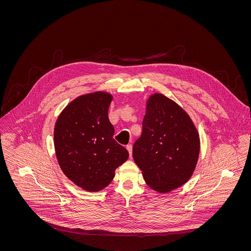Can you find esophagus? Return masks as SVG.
<instances>
[{"mask_svg":"<svg viewBox=\"0 0 251 251\" xmlns=\"http://www.w3.org/2000/svg\"><path fill=\"white\" fill-rule=\"evenodd\" d=\"M126 149H127V151H129V154H130V157H131V151H132V146H131V144H129V145H127V146H126Z\"/></svg>","mask_w":251,"mask_h":251,"instance_id":"34e87169","label":"esophagus"}]
</instances>
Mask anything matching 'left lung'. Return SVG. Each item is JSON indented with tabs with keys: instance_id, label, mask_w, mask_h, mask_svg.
<instances>
[{
	"instance_id": "obj_1",
	"label": "left lung",
	"mask_w": 251,
	"mask_h": 251,
	"mask_svg": "<svg viewBox=\"0 0 251 251\" xmlns=\"http://www.w3.org/2000/svg\"><path fill=\"white\" fill-rule=\"evenodd\" d=\"M142 126L132 157L146 183L159 193L180 187L191 178L201 150L191 118L174 100L154 93L148 99Z\"/></svg>"
}]
</instances>
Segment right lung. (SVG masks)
<instances>
[{
  "label": "right lung",
  "instance_id": "right-lung-1",
  "mask_svg": "<svg viewBox=\"0 0 251 251\" xmlns=\"http://www.w3.org/2000/svg\"><path fill=\"white\" fill-rule=\"evenodd\" d=\"M113 96L97 91L79 96L61 112L55 122L53 143L60 168L77 186L88 192L102 190L125 163L128 151L113 135L108 118Z\"/></svg>",
  "mask_w": 251,
  "mask_h": 251
}]
</instances>
